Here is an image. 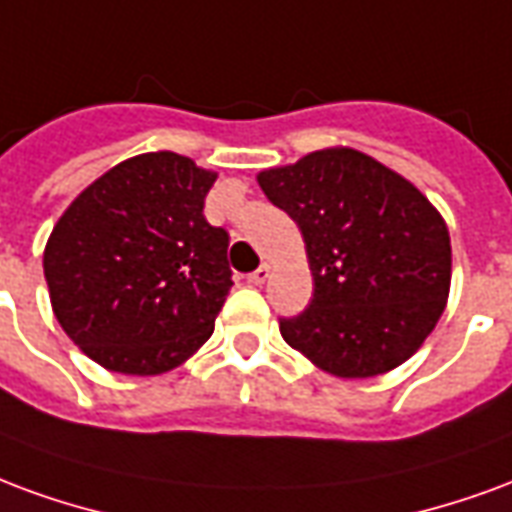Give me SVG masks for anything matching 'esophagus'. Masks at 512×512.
<instances>
[{
  "label": "esophagus",
  "mask_w": 512,
  "mask_h": 512,
  "mask_svg": "<svg viewBox=\"0 0 512 512\" xmlns=\"http://www.w3.org/2000/svg\"><path fill=\"white\" fill-rule=\"evenodd\" d=\"M267 278H270V264H261L259 270L248 275V283H253V286H264Z\"/></svg>",
  "instance_id": "1"
}]
</instances>
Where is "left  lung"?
<instances>
[{"label": "left lung", "mask_w": 512, "mask_h": 512, "mask_svg": "<svg viewBox=\"0 0 512 512\" xmlns=\"http://www.w3.org/2000/svg\"><path fill=\"white\" fill-rule=\"evenodd\" d=\"M302 231L313 300L281 319L283 341L338 379L412 357L445 313L450 231L420 188L352 147H324L256 174Z\"/></svg>", "instance_id": "left-lung-1"}]
</instances>
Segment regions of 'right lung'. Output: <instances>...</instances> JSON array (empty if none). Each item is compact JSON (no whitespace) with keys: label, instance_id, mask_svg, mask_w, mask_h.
Returning <instances> with one entry per match:
<instances>
[{"label":"right lung","instance_id":"obj_1","mask_svg":"<svg viewBox=\"0 0 512 512\" xmlns=\"http://www.w3.org/2000/svg\"><path fill=\"white\" fill-rule=\"evenodd\" d=\"M218 171L169 149L108 169L70 201L43 251L67 338L125 376H158L199 352L231 292L229 234L204 220Z\"/></svg>","mask_w":512,"mask_h":512}]
</instances>
